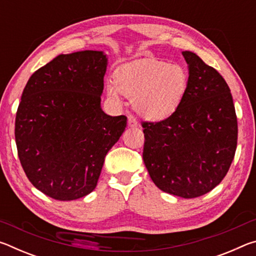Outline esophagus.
Segmentation results:
<instances>
[{
    "mask_svg": "<svg viewBox=\"0 0 256 256\" xmlns=\"http://www.w3.org/2000/svg\"><path fill=\"white\" fill-rule=\"evenodd\" d=\"M128 125L130 128H136L138 126V120H136V118L132 115L128 116Z\"/></svg>",
    "mask_w": 256,
    "mask_h": 256,
    "instance_id": "34e87169",
    "label": "esophagus"
}]
</instances>
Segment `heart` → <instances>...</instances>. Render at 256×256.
<instances>
[{"instance_id":"b5f03b06","label":"heart","mask_w":256,"mask_h":256,"mask_svg":"<svg viewBox=\"0 0 256 256\" xmlns=\"http://www.w3.org/2000/svg\"><path fill=\"white\" fill-rule=\"evenodd\" d=\"M114 76L115 82H107L108 97L115 102H120V94L133 99L136 110L150 120L170 118L180 105L190 84L184 66L154 58L123 64Z\"/></svg>"}]
</instances>
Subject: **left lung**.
Returning <instances> with one entry per match:
<instances>
[{
  "label": "left lung",
  "mask_w": 256,
  "mask_h": 256,
  "mask_svg": "<svg viewBox=\"0 0 256 256\" xmlns=\"http://www.w3.org/2000/svg\"><path fill=\"white\" fill-rule=\"evenodd\" d=\"M188 88L178 108L160 122H142L144 162L158 188L184 198L214 190L224 180L237 146L230 89L196 54L183 52Z\"/></svg>",
  "instance_id": "left-lung-1"
}]
</instances>
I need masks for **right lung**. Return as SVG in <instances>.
<instances>
[{
  "instance_id": "obj_1",
  "label": "right lung",
  "mask_w": 256,
  "mask_h": 256,
  "mask_svg": "<svg viewBox=\"0 0 256 256\" xmlns=\"http://www.w3.org/2000/svg\"><path fill=\"white\" fill-rule=\"evenodd\" d=\"M107 56L99 50L60 54L34 73L16 116V144L34 188L58 201L88 196L126 116L102 112Z\"/></svg>"
}]
</instances>
